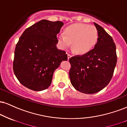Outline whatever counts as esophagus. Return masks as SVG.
Returning <instances> with one entry per match:
<instances>
[{
	"instance_id": "obj_1",
	"label": "esophagus",
	"mask_w": 127,
	"mask_h": 127,
	"mask_svg": "<svg viewBox=\"0 0 127 127\" xmlns=\"http://www.w3.org/2000/svg\"><path fill=\"white\" fill-rule=\"evenodd\" d=\"M71 57H72V55L68 54H67V59H70Z\"/></svg>"
}]
</instances>
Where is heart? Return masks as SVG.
Returning a JSON list of instances; mask_svg holds the SVG:
<instances>
[{
    "label": "heart",
    "instance_id": "1",
    "mask_svg": "<svg viewBox=\"0 0 127 127\" xmlns=\"http://www.w3.org/2000/svg\"><path fill=\"white\" fill-rule=\"evenodd\" d=\"M98 33L94 26L76 23L65 27L63 35H58L57 43L62 49H72L77 54L84 55L91 51L98 41Z\"/></svg>",
    "mask_w": 127,
    "mask_h": 127
}]
</instances>
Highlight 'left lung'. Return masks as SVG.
Here are the masks:
<instances>
[{
	"label": "left lung",
	"mask_w": 127,
	"mask_h": 127,
	"mask_svg": "<svg viewBox=\"0 0 127 127\" xmlns=\"http://www.w3.org/2000/svg\"><path fill=\"white\" fill-rule=\"evenodd\" d=\"M98 33L94 48L69 59V77L73 87L85 94H94L109 84L117 62L116 45L103 27L94 23Z\"/></svg>",
	"instance_id": "obj_1"
}]
</instances>
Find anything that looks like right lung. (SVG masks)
<instances>
[{
	"instance_id": "obj_1",
	"label": "right lung",
	"mask_w": 127,
	"mask_h": 127,
	"mask_svg": "<svg viewBox=\"0 0 127 127\" xmlns=\"http://www.w3.org/2000/svg\"><path fill=\"white\" fill-rule=\"evenodd\" d=\"M62 21L42 20L23 32L16 45L13 70L26 88L40 91L51 84L55 70L67 60L64 51L57 48V35Z\"/></svg>"
}]
</instances>
